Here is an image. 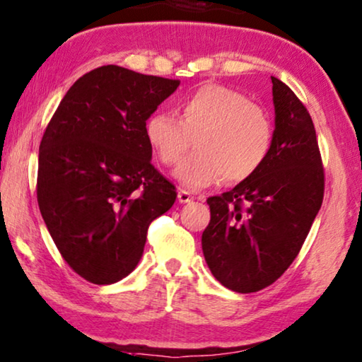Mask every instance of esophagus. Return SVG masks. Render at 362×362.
Here are the masks:
<instances>
[{"instance_id":"34e87169","label":"esophagus","mask_w":362,"mask_h":362,"mask_svg":"<svg viewBox=\"0 0 362 362\" xmlns=\"http://www.w3.org/2000/svg\"><path fill=\"white\" fill-rule=\"evenodd\" d=\"M177 200H179V203H190L193 200V197L185 190H179V193H177Z\"/></svg>"}]
</instances>
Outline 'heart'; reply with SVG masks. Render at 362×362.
Here are the masks:
<instances>
[{"label":"heart","instance_id":"1","mask_svg":"<svg viewBox=\"0 0 362 362\" xmlns=\"http://www.w3.org/2000/svg\"><path fill=\"white\" fill-rule=\"evenodd\" d=\"M177 115L157 113L146 119L151 151L167 167L175 165L195 142L197 151L180 162L174 175L183 187L202 190L225 177L241 182L256 174L272 147L269 115L239 91L203 85L177 103Z\"/></svg>","mask_w":362,"mask_h":362}]
</instances>
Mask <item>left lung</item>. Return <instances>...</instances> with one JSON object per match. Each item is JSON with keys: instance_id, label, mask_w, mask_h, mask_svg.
Instances as JSON below:
<instances>
[{"instance_id": "obj_1", "label": "left lung", "mask_w": 362, "mask_h": 362, "mask_svg": "<svg viewBox=\"0 0 362 362\" xmlns=\"http://www.w3.org/2000/svg\"><path fill=\"white\" fill-rule=\"evenodd\" d=\"M271 80L276 129L266 162L206 200L211 220L202 234L203 256L216 281L238 293L257 292L287 271L323 202L313 121L284 81Z\"/></svg>"}]
</instances>
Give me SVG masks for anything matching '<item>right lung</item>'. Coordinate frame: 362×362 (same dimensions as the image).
I'll use <instances>...</instances> for the list:
<instances>
[{
    "label": "right lung",
    "instance_id": "right-lung-1",
    "mask_svg": "<svg viewBox=\"0 0 362 362\" xmlns=\"http://www.w3.org/2000/svg\"><path fill=\"white\" fill-rule=\"evenodd\" d=\"M179 85L105 65L70 86L44 132L39 210L85 281L108 285L129 276L147 228L174 205L175 187L151 164L144 124Z\"/></svg>",
    "mask_w": 362,
    "mask_h": 362
}]
</instances>
